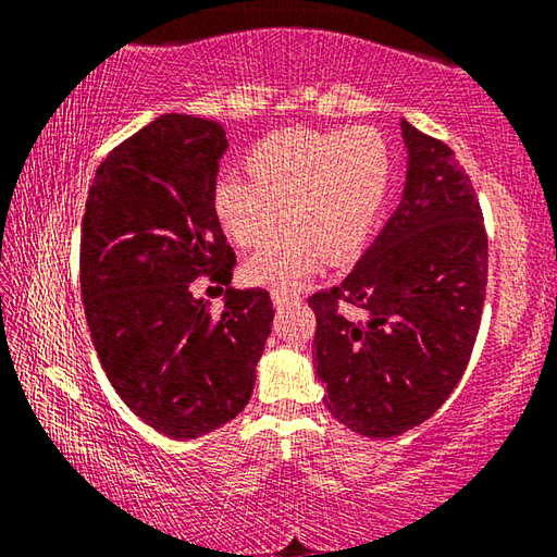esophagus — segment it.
Returning <instances> with one entry per match:
<instances>
[{
    "instance_id": "34e87169",
    "label": "esophagus",
    "mask_w": 557,
    "mask_h": 557,
    "mask_svg": "<svg viewBox=\"0 0 557 557\" xmlns=\"http://www.w3.org/2000/svg\"><path fill=\"white\" fill-rule=\"evenodd\" d=\"M272 301H275V307L280 309V307L295 305V301H299V297H295V295H287V292H280V289H275V292H272Z\"/></svg>"
}]
</instances>
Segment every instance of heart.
Returning a JSON list of instances; mask_svg holds the SVG:
<instances>
[{
  "instance_id": "heart-1",
  "label": "heart",
  "mask_w": 557,
  "mask_h": 557,
  "mask_svg": "<svg viewBox=\"0 0 557 557\" xmlns=\"http://www.w3.org/2000/svg\"><path fill=\"white\" fill-rule=\"evenodd\" d=\"M243 178H223L213 211L228 238L262 248L280 225L289 228L248 260L252 285L295 289L319 256L334 262L356 250L379 215L391 178V152L379 129H287L252 147Z\"/></svg>"
}]
</instances>
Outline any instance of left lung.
Returning <instances> with one entry per match:
<instances>
[{
    "label": "left lung",
    "instance_id": "8db88e82",
    "mask_svg": "<svg viewBox=\"0 0 557 557\" xmlns=\"http://www.w3.org/2000/svg\"><path fill=\"white\" fill-rule=\"evenodd\" d=\"M403 201L356 268L309 297L324 405L363 437L425 422L457 388L486 297L484 215L465 166L400 120Z\"/></svg>",
    "mask_w": 557,
    "mask_h": 557
}]
</instances>
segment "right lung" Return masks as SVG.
<instances>
[{
    "mask_svg": "<svg viewBox=\"0 0 557 557\" xmlns=\"http://www.w3.org/2000/svg\"><path fill=\"white\" fill-rule=\"evenodd\" d=\"M225 149L219 122L157 117L102 159L83 215L81 295L102 371L139 420L174 440L248 405L275 317L260 287L225 292L221 314L191 295L196 277H233L213 211Z\"/></svg>",
    "mask_w": 557,
    "mask_h": 557,
    "instance_id": "1",
    "label": "right lung"
}]
</instances>
